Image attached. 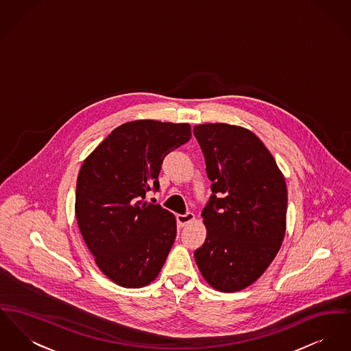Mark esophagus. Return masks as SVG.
<instances>
[{"label":"esophagus","mask_w":351,"mask_h":351,"mask_svg":"<svg viewBox=\"0 0 351 351\" xmlns=\"http://www.w3.org/2000/svg\"><path fill=\"white\" fill-rule=\"evenodd\" d=\"M176 219H178V223L180 227H186V224H189L195 220V215L192 212H186V215H178Z\"/></svg>","instance_id":"esophagus-1"}]
</instances>
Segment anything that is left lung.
<instances>
[{
	"label": "left lung",
	"instance_id": "8db88e82",
	"mask_svg": "<svg viewBox=\"0 0 351 351\" xmlns=\"http://www.w3.org/2000/svg\"><path fill=\"white\" fill-rule=\"evenodd\" d=\"M193 135L213 193L202 212L206 237L195 261L212 288L240 291L264 274L282 245L285 178L268 148L244 127L199 124Z\"/></svg>",
	"mask_w": 351,
	"mask_h": 351
}]
</instances>
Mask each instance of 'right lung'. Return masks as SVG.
Listing matches in <instances>:
<instances>
[{
  "instance_id": "obj_1",
  "label": "right lung",
  "mask_w": 351,
  "mask_h": 351,
  "mask_svg": "<svg viewBox=\"0 0 351 351\" xmlns=\"http://www.w3.org/2000/svg\"><path fill=\"white\" fill-rule=\"evenodd\" d=\"M191 125L152 119L117 127L83 162L75 216L104 276L123 288H143L160 273L176 237L175 216L143 202L159 189L165 156L191 139Z\"/></svg>"
}]
</instances>
